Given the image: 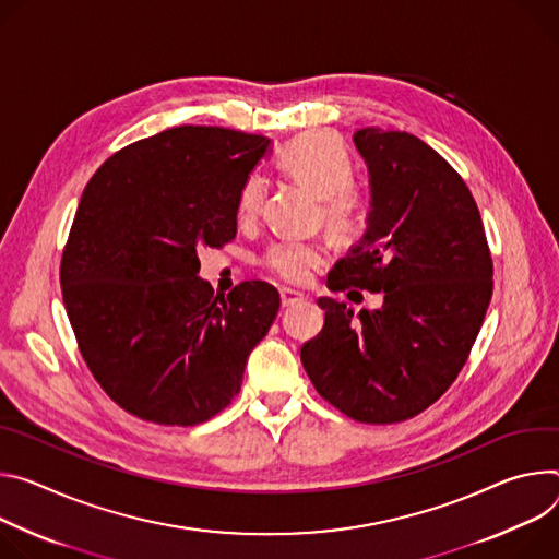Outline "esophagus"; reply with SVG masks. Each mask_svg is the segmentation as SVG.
<instances>
[{
  "mask_svg": "<svg viewBox=\"0 0 559 559\" xmlns=\"http://www.w3.org/2000/svg\"><path fill=\"white\" fill-rule=\"evenodd\" d=\"M280 297H282V306H286V308L306 299L304 293H299L295 288H280Z\"/></svg>",
  "mask_w": 559,
  "mask_h": 559,
  "instance_id": "34e87169",
  "label": "esophagus"
}]
</instances>
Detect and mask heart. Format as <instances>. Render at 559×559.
<instances>
[{
	"label": "heart",
	"mask_w": 559,
	"mask_h": 559,
	"mask_svg": "<svg viewBox=\"0 0 559 559\" xmlns=\"http://www.w3.org/2000/svg\"><path fill=\"white\" fill-rule=\"evenodd\" d=\"M277 168L311 191L322 206L331 228L350 233L366 219L368 195L350 179L353 162L344 144L324 131H308L277 151ZM264 204V181L251 175L239 193L237 215L241 222L253 219ZM326 260V246L320 241H280L264 258L266 269L284 282L306 284Z\"/></svg>",
	"instance_id": "obj_1"
}]
</instances>
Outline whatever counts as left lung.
<instances>
[{"label": "left lung", "mask_w": 559, "mask_h": 559, "mask_svg": "<svg viewBox=\"0 0 559 559\" xmlns=\"http://www.w3.org/2000/svg\"><path fill=\"white\" fill-rule=\"evenodd\" d=\"M353 144L368 170L359 241L329 273L331 290H376V311L320 297L322 333L301 346L316 391L366 424L404 421L457 378L492 293V262L464 179L411 133L366 127ZM355 293V290H350Z\"/></svg>", "instance_id": "left-lung-1"}]
</instances>
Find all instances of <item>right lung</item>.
Here are the masks:
<instances>
[{"label":"right lung","mask_w":559,"mask_h":559,"mask_svg":"<svg viewBox=\"0 0 559 559\" xmlns=\"http://www.w3.org/2000/svg\"><path fill=\"white\" fill-rule=\"evenodd\" d=\"M271 146L177 127L115 153L84 189L61 295L91 373L131 415L193 426L239 393L280 293L253 280L213 295L198 253L235 237L241 186Z\"/></svg>","instance_id":"1"}]
</instances>
